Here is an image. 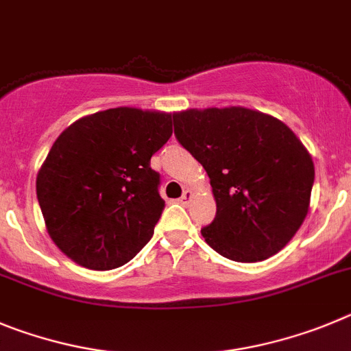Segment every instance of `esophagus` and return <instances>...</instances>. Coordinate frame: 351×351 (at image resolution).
<instances>
[{
	"instance_id": "1",
	"label": "esophagus",
	"mask_w": 351,
	"mask_h": 351,
	"mask_svg": "<svg viewBox=\"0 0 351 351\" xmlns=\"http://www.w3.org/2000/svg\"><path fill=\"white\" fill-rule=\"evenodd\" d=\"M191 201H192V191H189V189H187V191H183V195L180 197V203H182L183 206H187Z\"/></svg>"
}]
</instances>
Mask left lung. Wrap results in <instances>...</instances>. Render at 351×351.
<instances>
[{"mask_svg":"<svg viewBox=\"0 0 351 351\" xmlns=\"http://www.w3.org/2000/svg\"><path fill=\"white\" fill-rule=\"evenodd\" d=\"M175 136L210 176L217 215L201 229L223 257L257 262L278 254L304 222L313 159L292 129L257 110H185Z\"/></svg>","mask_w":351,"mask_h":351,"instance_id":"obj_1","label":"left lung"}]
</instances>
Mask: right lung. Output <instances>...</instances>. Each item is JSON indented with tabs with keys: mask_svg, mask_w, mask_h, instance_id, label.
<instances>
[{
	"mask_svg": "<svg viewBox=\"0 0 351 351\" xmlns=\"http://www.w3.org/2000/svg\"><path fill=\"white\" fill-rule=\"evenodd\" d=\"M171 134V113L129 106L82 117L59 134L38 171L36 195L62 254L108 271L150 241L164 210L150 159Z\"/></svg>",
	"mask_w": 351,
	"mask_h": 351,
	"instance_id": "add662e5",
	"label": "right lung"
}]
</instances>
